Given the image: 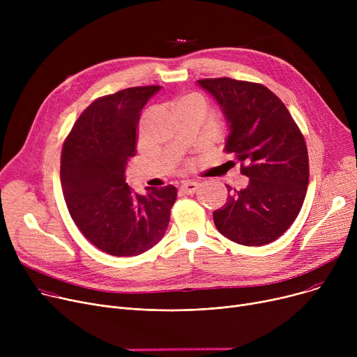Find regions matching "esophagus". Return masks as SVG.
Segmentation results:
<instances>
[{"label":"esophagus","instance_id":"34e87169","mask_svg":"<svg viewBox=\"0 0 357 357\" xmlns=\"http://www.w3.org/2000/svg\"><path fill=\"white\" fill-rule=\"evenodd\" d=\"M197 190H198V183L197 182H183L182 185H181V191L183 192V194H188V195H191V194H195L197 192Z\"/></svg>","mask_w":357,"mask_h":357}]
</instances>
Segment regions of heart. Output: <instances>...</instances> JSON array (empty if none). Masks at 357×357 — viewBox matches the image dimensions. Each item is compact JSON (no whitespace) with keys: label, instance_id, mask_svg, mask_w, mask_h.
<instances>
[{"label":"heart","instance_id":"obj_1","mask_svg":"<svg viewBox=\"0 0 357 357\" xmlns=\"http://www.w3.org/2000/svg\"><path fill=\"white\" fill-rule=\"evenodd\" d=\"M201 105L202 108H205V101L198 93H188V96H183L176 101V107H183V105Z\"/></svg>","mask_w":357,"mask_h":357}]
</instances>
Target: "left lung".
<instances>
[{"label":"left lung","instance_id":"obj_1","mask_svg":"<svg viewBox=\"0 0 357 357\" xmlns=\"http://www.w3.org/2000/svg\"><path fill=\"white\" fill-rule=\"evenodd\" d=\"M198 84L221 105L230 124L224 146L249 178L213 213L217 230L243 246H265L295 221L307 194L310 163L301 130L285 104L261 84L207 78Z\"/></svg>","mask_w":357,"mask_h":357}]
</instances>
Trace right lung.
I'll return each instance as SVG.
<instances>
[{
	"instance_id": "obj_1",
	"label": "right lung",
	"mask_w": 357,
	"mask_h": 357,
	"mask_svg": "<svg viewBox=\"0 0 357 357\" xmlns=\"http://www.w3.org/2000/svg\"><path fill=\"white\" fill-rule=\"evenodd\" d=\"M159 85L126 88L93 101L73 124L61 156L68 211L85 238L119 257L137 256L163 237L176 188L136 194L126 183V165L136 156L140 112Z\"/></svg>"
}]
</instances>
